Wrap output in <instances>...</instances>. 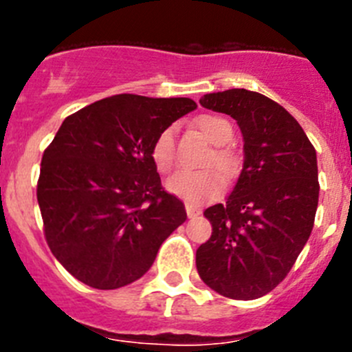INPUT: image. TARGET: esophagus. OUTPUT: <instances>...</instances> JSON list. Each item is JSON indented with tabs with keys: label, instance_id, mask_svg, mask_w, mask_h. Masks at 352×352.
Segmentation results:
<instances>
[{
	"label": "esophagus",
	"instance_id": "1",
	"mask_svg": "<svg viewBox=\"0 0 352 352\" xmlns=\"http://www.w3.org/2000/svg\"><path fill=\"white\" fill-rule=\"evenodd\" d=\"M185 210H186V214H188L190 219H195V217H199V214H201V211H199L197 208L190 203H185Z\"/></svg>",
	"mask_w": 352,
	"mask_h": 352
}]
</instances>
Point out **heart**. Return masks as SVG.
Listing matches in <instances>:
<instances>
[{
	"label": "heart",
	"instance_id": "1",
	"mask_svg": "<svg viewBox=\"0 0 352 352\" xmlns=\"http://www.w3.org/2000/svg\"><path fill=\"white\" fill-rule=\"evenodd\" d=\"M197 129L203 132L204 138L214 144L208 153L204 166H214L223 176H231L236 169V157L227 142L232 139V126L227 120L213 114H204L195 121ZM151 160L160 173H169L176 162V132L173 126L162 130L151 144ZM170 194L185 199L188 203H204L222 192V178L213 169L203 170H178L174 173L166 183Z\"/></svg>",
	"mask_w": 352,
	"mask_h": 352
}]
</instances>
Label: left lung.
<instances>
[{
  "mask_svg": "<svg viewBox=\"0 0 352 352\" xmlns=\"http://www.w3.org/2000/svg\"><path fill=\"white\" fill-rule=\"evenodd\" d=\"M201 105L234 118L243 169L226 204L204 211L213 232L195 252L204 284L231 300H256L284 280L309 241L319 203L317 157L294 118L248 89L208 93Z\"/></svg>",
  "mask_w": 352,
  "mask_h": 352,
  "instance_id": "obj_1",
  "label": "left lung"
}]
</instances>
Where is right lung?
<instances>
[{
	"label": "right lung",
	"mask_w": 352,
	"mask_h": 352,
	"mask_svg": "<svg viewBox=\"0 0 352 352\" xmlns=\"http://www.w3.org/2000/svg\"><path fill=\"white\" fill-rule=\"evenodd\" d=\"M195 107L190 98L123 93L61 123L43 151L36 199L49 248L77 280L102 291L132 284L185 222L183 203L162 186L151 144Z\"/></svg>",
	"instance_id": "1"
}]
</instances>
